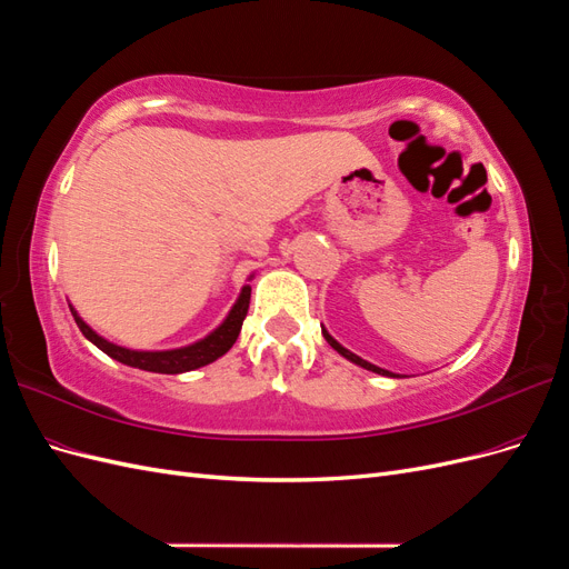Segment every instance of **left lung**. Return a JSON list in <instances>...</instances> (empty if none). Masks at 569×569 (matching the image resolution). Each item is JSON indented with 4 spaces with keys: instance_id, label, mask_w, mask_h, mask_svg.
I'll use <instances>...</instances> for the list:
<instances>
[{
    "instance_id": "obj_1",
    "label": "left lung",
    "mask_w": 569,
    "mask_h": 569,
    "mask_svg": "<svg viewBox=\"0 0 569 569\" xmlns=\"http://www.w3.org/2000/svg\"><path fill=\"white\" fill-rule=\"evenodd\" d=\"M322 337H325V341L327 343H330V347L339 353V356H343V358H347V360H351V363H356V366H360V368H366V370H370V372H377V375H387V377H399V375H396V372H389V370H385V368H377V366H372V363H368V360H363V358H360V356H356L353 351H349V349H343L341 347V343L330 335V332H327L325 330V327H322Z\"/></svg>"
}]
</instances>
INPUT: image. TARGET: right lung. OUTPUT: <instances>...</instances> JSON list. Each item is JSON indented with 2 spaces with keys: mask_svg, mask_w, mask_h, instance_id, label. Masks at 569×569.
I'll return each mask as SVG.
<instances>
[{
  "mask_svg": "<svg viewBox=\"0 0 569 569\" xmlns=\"http://www.w3.org/2000/svg\"><path fill=\"white\" fill-rule=\"evenodd\" d=\"M247 280H253V272L249 274ZM249 299H251V284H244L242 291H239L237 301L232 303L230 313L222 318V322L211 330L206 337L187 343V347H178V349H163V351H144V349H128L120 347V343L109 341L107 337H101L97 330L84 322L80 318V313L73 308V303H68L71 313L76 318V325L80 327V332L84 335V339H90L99 351H104L107 356H111L113 360L130 368H140L147 372H161V375H180V372H189L213 363L220 356H226L232 343L237 341L239 332H242V322L249 313Z\"/></svg>",
  "mask_w": 569,
  "mask_h": 569,
  "instance_id": "right-lung-1",
  "label": "right lung"
}]
</instances>
